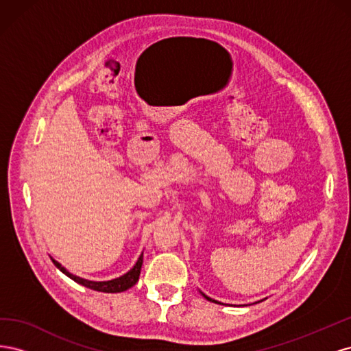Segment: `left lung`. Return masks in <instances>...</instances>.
I'll use <instances>...</instances> for the list:
<instances>
[{
    "mask_svg": "<svg viewBox=\"0 0 351 351\" xmlns=\"http://www.w3.org/2000/svg\"><path fill=\"white\" fill-rule=\"evenodd\" d=\"M202 294H204V293H202ZM204 297H205V299H206V300H209V302H214V303H219V302H217V300H212V299H210V297H208V295H205V294H204Z\"/></svg>",
    "mask_w": 351,
    "mask_h": 351,
    "instance_id": "obj_1",
    "label": "left lung"
}]
</instances>
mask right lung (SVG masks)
Returning a JSON list of instances; mask_svg holds the SVG:
<instances>
[{
	"instance_id": "add662e5",
	"label": "right lung",
	"mask_w": 351,
	"mask_h": 351,
	"mask_svg": "<svg viewBox=\"0 0 351 351\" xmlns=\"http://www.w3.org/2000/svg\"><path fill=\"white\" fill-rule=\"evenodd\" d=\"M52 262H54L56 267L62 272L66 274L69 278H71L73 281H76L77 284H82L84 287H88V289L90 290H95V291H102V293H121V291H125L132 289V287L139 281V275H141V269H142V263H143V253L139 256V259H137V262L134 263V267L127 272L124 275H121V277L119 278H114V280H110V281H89V280H84V278H80V277H76V275L70 274L64 267H62L61 263H58L57 261L52 259Z\"/></svg>"
}]
</instances>
